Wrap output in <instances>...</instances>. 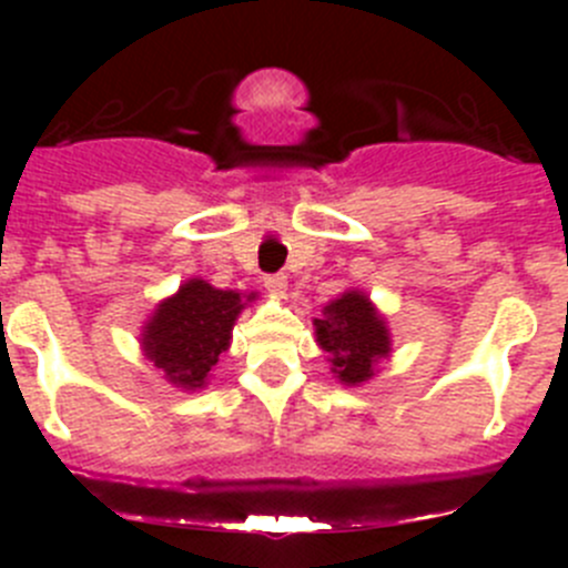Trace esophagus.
<instances>
[{
	"instance_id": "obj_1",
	"label": "esophagus",
	"mask_w": 568,
	"mask_h": 568,
	"mask_svg": "<svg viewBox=\"0 0 568 568\" xmlns=\"http://www.w3.org/2000/svg\"><path fill=\"white\" fill-rule=\"evenodd\" d=\"M263 285H266L268 294L283 296L285 291H288V277H285V274H268V277L263 280Z\"/></svg>"
}]
</instances>
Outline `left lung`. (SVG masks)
I'll return each instance as SVG.
<instances>
[{
	"mask_svg": "<svg viewBox=\"0 0 568 568\" xmlns=\"http://www.w3.org/2000/svg\"><path fill=\"white\" fill-rule=\"evenodd\" d=\"M313 329L316 343L326 352L332 376L346 387L374 379L379 359H387L393 352L390 326L359 288H348L326 302L321 318H313Z\"/></svg>",
	"mask_w": 568,
	"mask_h": 568,
	"instance_id": "left-lung-1",
	"label": "left lung"
}]
</instances>
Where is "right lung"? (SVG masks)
<instances>
[{"label":"right lung","mask_w":568,"mask_h":568,"mask_svg":"<svg viewBox=\"0 0 568 568\" xmlns=\"http://www.w3.org/2000/svg\"><path fill=\"white\" fill-rule=\"evenodd\" d=\"M255 296V291L239 294L189 277L142 324V354L173 387L186 393L203 390L220 354L231 348L236 318Z\"/></svg>","instance_id":"obj_1"}]
</instances>
